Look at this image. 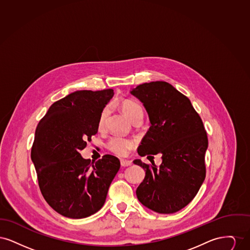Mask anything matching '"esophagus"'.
<instances>
[{
    "mask_svg": "<svg viewBox=\"0 0 250 250\" xmlns=\"http://www.w3.org/2000/svg\"><path fill=\"white\" fill-rule=\"evenodd\" d=\"M121 165H122V167L131 166V165H132V162L129 161V160H124V159H122V160H121Z\"/></svg>",
    "mask_w": 250,
    "mask_h": 250,
    "instance_id": "1",
    "label": "esophagus"
}]
</instances>
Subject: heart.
Masks as SVG:
<instances>
[{
    "instance_id": "b5f03b06",
    "label": "heart",
    "mask_w": 250,
    "mask_h": 250,
    "mask_svg": "<svg viewBox=\"0 0 250 250\" xmlns=\"http://www.w3.org/2000/svg\"><path fill=\"white\" fill-rule=\"evenodd\" d=\"M121 108L124 114L130 120L132 123L137 120H140V121L143 120V108L139 103L132 100H125L122 102ZM108 112H109L108 107H104L103 110L101 111L97 122V126L99 129L103 128L108 115ZM134 146H135L134 142L126 139H122V138H111L107 143V149L111 153L119 156H125L127 155V153L130 151L131 149L134 148Z\"/></svg>"
}]
</instances>
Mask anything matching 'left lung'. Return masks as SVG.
I'll list each match as a JSON object with an SVG mask.
<instances>
[{"label": "left lung", "instance_id": "obj_1", "mask_svg": "<svg viewBox=\"0 0 250 250\" xmlns=\"http://www.w3.org/2000/svg\"><path fill=\"white\" fill-rule=\"evenodd\" d=\"M130 94L143 103L151 123L138 154L162 155L159 167L134 160L145 170L138 200L156 213L173 214L195 198L205 179L207 133L190 100L171 84H141Z\"/></svg>", "mask_w": 250, "mask_h": 250}]
</instances>
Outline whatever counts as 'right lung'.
I'll use <instances>...</instances> for the list:
<instances>
[{
	"instance_id": "right-lung-1",
	"label": "right lung",
	"mask_w": 250,
	"mask_h": 250,
	"mask_svg": "<svg viewBox=\"0 0 250 250\" xmlns=\"http://www.w3.org/2000/svg\"><path fill=\"white\" fill-rule=\"evenodd\" d=\"M112 89L77 91L54 102L36 127L31 158L41 193L48 205L69 218L99 211L120 168L119 159L106 155L95 163L80 154L98 130Z\"/></svg>"
}]
</instances>
